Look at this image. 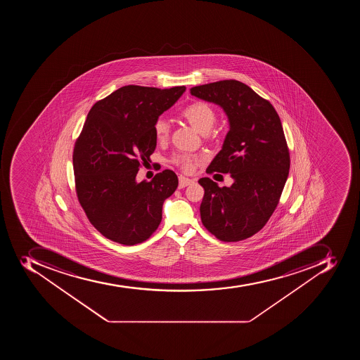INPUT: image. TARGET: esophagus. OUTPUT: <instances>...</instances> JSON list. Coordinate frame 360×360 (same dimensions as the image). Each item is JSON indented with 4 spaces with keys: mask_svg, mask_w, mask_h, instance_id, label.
<instances>
[{
    "mask_svg": "<svg viewBox=\"0 0 360 360\" xmlns=\"http://www.w3.org/2000/svg\"><path fill=\"white\" fill-rule=\"evenodd\" d=\"M191 184H193V180H191V179L184 178V176H179V189L186 188Z\"/></svg>",
    "mask_w": 360,
    "mask_h": 360,
    "instance_id": "34e87169",
    "label": "esophagus"
}]
</instances>
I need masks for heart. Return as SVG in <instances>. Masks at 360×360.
Wrapping results in <instances>:
<instances>
[{"label":"heart","instance_id":"1","mask_svg":"<svg viewBox=\"0 0 360 360\" xmlns=\"http://www.w3.org/2000/svg\"><path fill=\"white\" fill-rule=\"evenodd\" d=\"M182 118L195 128L198 133L206 135L212 131L217 120L216 111L210 103L205 101H193L181 111ZM156 139L163 142L169 139L170 125L165 118L156 119L153 125ZM200 158L193 154L180 153L173 156L172 162L184 172H190L193 167L200 163Z\"/></svg>","mask_w":360,"mask_h":360}]
</instances>
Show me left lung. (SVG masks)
I'll return each instance as SVG.
<instances>
[{"label": "left lung", "instance_id": "1", "mask_svg": "<svg viewBox=\"0 0 360 360\" xmlns=\"http://www.w3.org/2000/svg\"><path fill=\"white\" fill-rule=\"evenodd\" d=\"M190 94L221 105L229 122L223 148L206 172L229 173L234 182L221 188L212 179L199 180L205 189L201 221L221 241H242L269 221L288 178L281 118L268 100L236 79L193 86Z\"/></svg>", "mask_w": 360, "mask_h": 360}]
</instances>
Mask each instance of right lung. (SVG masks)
I'll list each match as a JSON object with an SVG mask.
<instances>
[{
    "instance_id": "right-lung-1",
    "label": "right lung",
    "mask_w": 360,
    "mask_h": 360,
    "mask_svg": "<svg viewBox=\"0 0 360 360\" xmlns=\"http://www.w3.org/2000/svg\"><path fill=\"white\" fill-rule=\"evenodd\" d=\"M186 86L126 85L94 103L74 145L77 199L105 238L124 245L146 241L162 221V206L178 187L171 170L136 181L156 148V119Z\"/></svg>"
}]
</instances>
